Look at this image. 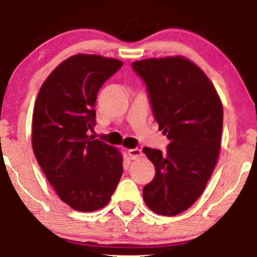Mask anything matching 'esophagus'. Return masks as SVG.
I'll list each match as a JSON object with an SVG mask.
<instances>
[{
    "label": "esophagus",
    "mask_w": 257,
    "mask_h": 257,
    "mask_svg": "<svg viewBox=\"0 0 257 257\" xmlns=\"http://www.w3.org/2000/svg\"><path fill=\"white\" fill-rule=\"evenodd\" d=\"M127 154H128V158L131 160H135L137 158H139L142 156V151L139 149H130L127 150Z\"/></svg>",
    "instance_id": "1"
}]
</instances>
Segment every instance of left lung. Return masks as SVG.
Listing matches in <instances>:
<instances>
[{
    "mask_svg": "<svg viewBox=\"0 0 257 257\" xmlns=\"http://www.w3.org/2000/svg\"><path fill=\"white\" fill-rule=\"evenodd\" d=\"M146 83L154 118L167 136V152L144 147L156 167L143 189L152 212L174 216L200 198L220 153L223 107L213 83L188 58L171 56L132 63Z\"/></svg>",
    "mask_w": 257,
    "mask_h": 257,
    "instance_id": "1",
    "label": "left lung"
}]
</instances>
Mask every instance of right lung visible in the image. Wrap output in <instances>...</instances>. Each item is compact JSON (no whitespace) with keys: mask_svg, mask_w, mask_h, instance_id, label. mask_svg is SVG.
<instances>
[{"mask_svg":"<svg viewBox=\"0 0 257 257\" xmlns=\"http://www.w3.org/2000/svg\"><path fill=\"white\" fill-rule=\"evenodd\" d=\"M122 62L78 54L42 84L33 114V150L59 199L90 213L110 201L122 174V154L92 136L97 93Z\"/></svg>","mask_w":257,"mask_h":257,"instance_id":"obj_1","label":"right lung"}]
</instances>
